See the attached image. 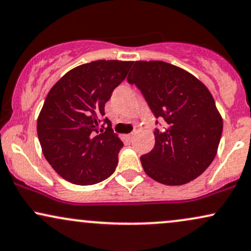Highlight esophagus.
I'll return each mask as SVG.
<instances>
[{"label":"esophagus","instance_id":"1","mask_svg":"<svg viewBox=\"0 0 251 251\" xmlns=\"http://www.w3.org/2000/svg\"><path fill=\"white\" fill-rule=\"evenodd\" d=\"M134 135H135V132H131V134H128V135H126V137H128L129 140H131V138L134 137Z\"/></svg>","mask_w":251,"mask_h":251}]
</instances>
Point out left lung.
<instances>
[{
    "label": "left lung",
    "mask_w": 251,
    "mask_h": 251,
    "mask_svg": "<svg viewBox=\"0 0 251 251\" xmlns=\"http://www.w3.org/2000/svg\"><path fill=\"white\" fill-rule=\"evenodd\" d=\"M128 82L141 89L165 130L141 157L145 173L164 185L187 184L211 165L222 135V117L208 88L187 71L160 60L134 61Z\"/></svg>",
    "instance_id": "obj_1"
}]
</instances>
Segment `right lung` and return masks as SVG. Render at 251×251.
Here are the masks:
<instances>
[{"label":"right lung","instance_id":"1","mask_svg":"<svg viewBox=\"0 0 251 251\" xmlns=\"http://www.w3.org/2000/svg\"><path fill=\"white\" fill-rule=\"evenodd\" d=\"M131 65L121 60L80 65L49 92L37 120V134L46 160L65 180L93 185L115 171L123 143L107 117L104 130L100 123L104 104Z\"/></svg>","mask_w":251,"mask_h":251}]
</instances>
